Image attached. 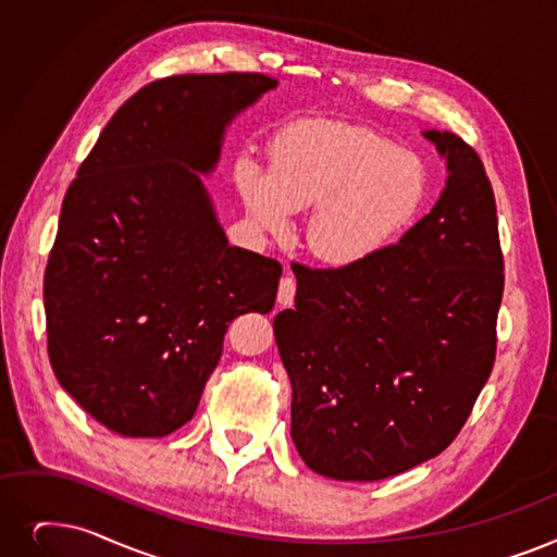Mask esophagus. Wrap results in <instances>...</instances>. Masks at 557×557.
<instances>
[{
  "label": "esophagus",
  "instance_id": "34e87169",
  "mask_svg": "<svg viewBox=\"0 0 557 557\" xmlns=\"http://www.w3.org/2000/svg\"><path fill=\"white\" fill-rule=\"evenodd\" d=\"M294 296H296V280H294V275L286 273V275L280 280L277 302H280L282 307H288V305H294Z\"/></svg>",
  "mask_w": 557,
  "mask_h": 557
}]
</instances>
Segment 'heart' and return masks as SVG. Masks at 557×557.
Masks as SVG:
<instances>
[{
	"label": "heart",
	"mask_w": 557,
	"mask_h": 557,
	"mask_svg": "<svg viewBox=\"0 0 557 557\" xmlns=\"http://www.w3.org/2000/svg\"><path fill=\"white\" fill-rule=\"evenodd\" d=\"M236 186L252 221L282 236L292 213L307 219V246L334 269L377 257L414 221L425 198V168L412 152L367 127L309 120L271 145L269 173L236 165Z\"/></svg>",
	"instance_id": "b5f03b06"
}]
</instances>
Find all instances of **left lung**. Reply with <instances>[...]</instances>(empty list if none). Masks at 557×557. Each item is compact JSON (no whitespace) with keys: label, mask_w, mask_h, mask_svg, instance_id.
I'll use <instances>...</instances> for the list:
<instances>
[{"label":"left lung","mask_w":557,"mask_h":557,"mask_svg":"<svg viewBox=\"0 0 557 557\" xmlns=\"http://www.w3.org/2000/svg\"><path fill=\"white\" fill-rule=\"evenodd\" d=\"M446 186L396 246L352 269L298 265L273 330L292 440L325 478L371 482L437 457L490 380L503 255L494 190L469 145L425 129Z\"/></svg>","instance_id":"left-lung-1"}]
</instances>
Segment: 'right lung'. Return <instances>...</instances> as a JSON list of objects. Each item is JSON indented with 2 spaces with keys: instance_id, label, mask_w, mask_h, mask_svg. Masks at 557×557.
I'll return each mask as SVG.
<instances>
[{
  "instance_id": "1",
  "label": "right lung",
  "mask_w": 557,
  "mask_h": 557,
  "mask_svg": "<svg viewBox=\"0 0 557 557\" xmlns=\"http://www.w3.org/2000/svg\"><path fill=\"white\" fill-rule=\"evenodd\" d=\"M277 84L257 72L148 84L65 193L45 271L47 350L63 389L117 434L188 423L227 325L275 305L282 265L230 246L202 177L232 120Z\"/></svg>"
}]
</instances>
